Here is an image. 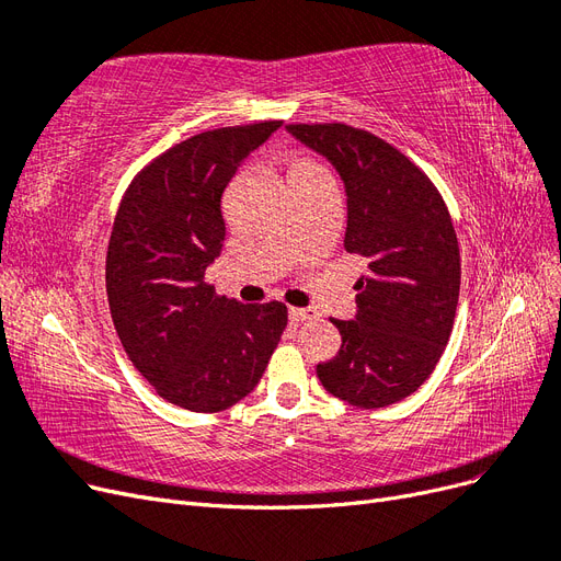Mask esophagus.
I'll return each instance as SVG.
<instances>
[{
  "mask_svg": "<svg viewBox=\"0 0 561 561\" xmlns=\"http://www.w3.org/2000/svg\"><path fill=\"white\" fill-rule=\"evenodd\" d=\"M287 316H290L293 322H304V320H318V311L316 309H299V307H293L290 311H287Z\"/></svg>",
  "mask_w": 561,
  "mask_h": 561,
  "instance_id": "1",
  "label": "esophagus"
}]
</instances>
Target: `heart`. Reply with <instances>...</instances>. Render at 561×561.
<instances>
[{
  "label": "heart",
  "mask_w": 561,
  "mask_h": 561,
  "mask_svg": "<svg viewBox=\"0 0 561 561\" xmlns=\"http://www.w3.org/2000/svg\"><path fill=\"white\" fill-rule=\"evenodd\" d=\"M313 173H325V168H322L318 161L309 159V157H295L290 163V180L304 178V175H313Z\"/></svg>",
  "instance_id": "heart-1"
}]
</instances>
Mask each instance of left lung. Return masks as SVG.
I'll list each match as a JSON object with an SVG mask.
<instances>
[{"label":"left lung","mask_w":561,"mask_h":561,"mask_svg":"<svg viewBox=\"0 0 561 561\" xmlns=\"http://www.w3.org/2000/svg\"><path fill=\"white\" fill-rule=\"evenodd\" d=\"M342 175L346 252L367 260L355 320H336L342 348L316 367L328 393L363 410L393 404L426 381L454 328L461 254L447 203L400 149L346 124H290Z\"/></svg>","instance_id":"left-lung-1"}]
</instances>
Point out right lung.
I'll use <instances>...</instances> for the list:
<instances>
[{
  "mask_svg": "<svg viewBox=\"0 0 561 561\" xmlns=\"http://www.w3.org/2000/svg\"><path fill=\"white\" fill-rule=\"evenodd\" d=\"M283 122L198 133L133 178L118 203L105 283L135 369L182 410L215 414L260 383L287 325L280 301L219 297L206 268L225 243L227 184Z\"/></svg>",
  "mask_w": 561,
  "mask_h": 561,
  "instance_id": "1",
  "label": "right lung"
}]
</instances>
